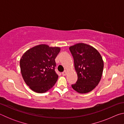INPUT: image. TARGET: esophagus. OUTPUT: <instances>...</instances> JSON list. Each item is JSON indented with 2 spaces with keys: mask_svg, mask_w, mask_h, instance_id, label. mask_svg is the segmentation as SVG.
<instances>
[{
  "mask_svg": "<svg viewBox=\"0 0 124 124\" xmlns=\"http://www.w3.org/2000/svg\"><path fill=\"white\" fill-rule=\"evenodd\" d=\"M67 70H64L63 72H62V75H63V76H66V75H67Z\"/></svg>",
  "mask_w": 124,
  "mask_h": 124,
  "instance_id": "esophagus-1",
  "label": "esophagus"
}]
</instances>
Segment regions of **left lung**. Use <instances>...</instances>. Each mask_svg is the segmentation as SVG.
I'll return each instance as SVG.
<instances>
[{
    "label": "left lung",
    "mask_w": 124,
    "mask_h": 124,
    "mask_svg": "<svg viewBox=\"0 0 124 124\" xmlns=\"http://www.w3.org/2000/svg\"><path fill=\"white\" fill-rule=\"evenodd\" d=\"M74 62L78 80L72 87L80 93L91 91L101 79L104 63L100 54L93 47L78 43L70 47Z\"/></svg>",
    "instance_id": "8db88e82"
}]
</instances>
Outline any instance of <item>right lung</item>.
Here are the masks:
<instances>
[{
  "instance_id": "add662e5",
  "label": "right lung",
  "mask_w": 124,
  "mask_h": 124,
  "mask_svg": "<svg viewBox=\"0 0 124 124\" xmlns=\"http://www.w3.org/2000/svg\"><path fill=\"white\" fill-rule=\"evenodd\" d=\"M60 51L58 47L41 44L25 52L20 59L22 76L33 91L44 93L54 86L58 76L54 70L55 59Z\"/></svg>"
}]
</instances>
